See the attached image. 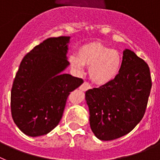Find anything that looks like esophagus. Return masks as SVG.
<instances>
[{
	"label": "esophagus",
	"mask_w": 160,
	"mask_h": 160,
	"mask_svg": "<svg viewBox=\"0 0 160 160\" xmlns=\"http://www.w3.org/2000/svg\"><path fill=\"white\" fill-rule=\"evenodd\" d=\"M90 88H91V86H90L88 82H83L82 84L81 85V87H79V89L81 90H82V91H87V90H89V89Z\"/></svg>",
	"instance_id": "1"
}]
</instances>
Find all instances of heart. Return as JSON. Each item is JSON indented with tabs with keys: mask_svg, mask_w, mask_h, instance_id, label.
Instances as JSON below:
<instances>
[{
	"mask_svg": "<svg viewBox=\"0 0 160 160\" xmlns=\"http://www.w3.org/2000/svg\"><path fill=\"white\" fill-rule=\"evenodd\" d=\"M69 62L78 73L83 71L84 66L90 67V79L96 84L104 85L115 78L122 59L116 50L109 49L98 42H93L79 48L78 55H70Z\"/></svg>",
	"mask_w": 160,
	"mask_h": 160,
	"instance_id": "1",
	"label": "heart"
}]
</instances>
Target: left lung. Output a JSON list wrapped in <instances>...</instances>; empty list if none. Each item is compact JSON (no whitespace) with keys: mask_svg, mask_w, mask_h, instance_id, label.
<instances>
[{"mask_svg":"<svg viewBox=\"0 0 160 160\" xmlns=\"http://www.w3.org/2000/svg\"><path fill=\"white\" fill-rule=\"evenodd\" d=\"M152 86L148 65L126 49L115 78L86 92L94 135L109 141L131 132L145 114Z\"/></svg>","mask_w":160,"mask_h":160,"instance_id":"obj_1","label":"left lung"}]
</instances>
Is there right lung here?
<instances>
[{
    "label": "right lung",
    "instance_id": "obj_1",
    "mask_svg": "<svg viewBox=\"0 0 160 160\" xmlns=\"http://www.w3.org/2000/svg\"><path fill=\"white\" fill-rule=\"evenodd\" d=\"M70 37L49 38L35 46L20 64L11 90L14 122L31 137L48 134L58 125L71 91L82 78L62 73L70 62Z\"/></svg>",
    "mask_w": 160,
    "mask_h": 160
}]
</instances>
